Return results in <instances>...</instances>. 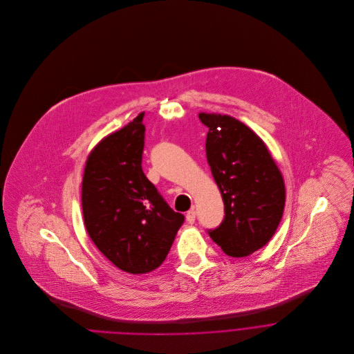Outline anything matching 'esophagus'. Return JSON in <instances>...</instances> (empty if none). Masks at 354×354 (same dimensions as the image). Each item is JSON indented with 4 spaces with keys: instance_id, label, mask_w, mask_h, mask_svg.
Here are the masks:
<instances>
[{
    "instance_id": "obj_1",
    "label": "esophagus",
    "mask_w": 354,
    "mask_h": 354,
    "mask_svg": "<svg viewBox=\"0 0 354 354\" xmlns=\"http://www.w3.org/2000/svg\"><path fill=\"white\" fill-rule=\"evenodd\" d=\"M195 218H196V212H195V209H191V210H188V212H187L185 219H187V222H188L189 225H192V223L195 222Z\"/></svg>"
}]
</instances>
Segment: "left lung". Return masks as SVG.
<instances>
[{"mask_svg":"<svg viewBox=\"0 0 354 354\" xmlns=\"http://www.w3.org/2000/svg\"><path fill=\"white\" fill-rule=\"evenodd\" d=\"M209 128L206 159L225 203L222 223L207 230L230 257H247L274 234L285 209V183L262 139L241 121L201 113Z\"/></svg>","mask_w":354,"mask_h":354,"instance_id":"obj_1","label":"left lung"}]
</instances>
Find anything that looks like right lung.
I'll list each match as a JSON object with an SVG mask.
<instances>
[{
	"mask_svg": "<svg viewBox=\"0 0 354 354\" xmlns=\"http://www.w3.org/2000/svg\"><path fill=\"white\" fill-rule=\"evenodd\" d=\"M144 113L102 139L82 180V210L89 237L128 273H147L166 259L184 215L174 212L142 171Z\"/></svg>",
	"mask_w": 354,
	"mask_h": 354,
	"instance_id": "1",
	"label": "right lung"
}]
</instances>
